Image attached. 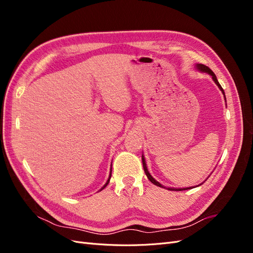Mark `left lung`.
Masks as SVG:
<instances>
[{"label": "left lung", "mask_w": 253, "mask_h": 253, "mask_svg": "<svg viewBox=\"0 0 253 253\" xmlns=\"http://www.w3.org/2000/svg\"><path fill=\"white\" fill-rule=\"evenodd\" d=\"M195 68L197 71H200V72H202V73H206V74H209L211 77H212V80L214 81V83L216 84V85L218 86V88L220 89V91L221 93H223V95H224V98H225V101H226V96H225V91H224V89H223V87L220 86V84L218 83V81H217V78H216V76H215V74H214L209 67H207L206 65H204V64H195ZM142 165H143V170H144V173H145V175H147V177L149 178V180L152 182V183H154L155 186H158V187H162V188H166L165 186H163L162 183L160 182H158L154 177H153V176L150 174V172L148 171V168H147V164H145V159H144V156H143V154H142ZM202 185V183H201ZM200 186V185H198ZM168 190H171V191H181V190H188V189H192V187H189V188H167Z\"/></svg>", "instance_id": "8db88e82"}]
</instances>
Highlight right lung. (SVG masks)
<instances>
[{
	"label": "right lung",
	"instance_id": "obj_1",
	"mask_svg": "<svg viewBox=\"0 0 253 253\" xmlns=\"http://www.w3.org/2000/svg\"><path fill=\"white\" fill-rule=\"evenodd\" d=\"M111 176H112V167H111V171H110V175H109V179H108V180H106V182H105V185H104V186H103V187H102V188L100 189V191H101V190H103V189H104V188H105L106 186H108V185H109V182H110V179H111Z\"/></svg>",
	"mask_w": 253,
	"mask_h": 253
}]
</instances>
